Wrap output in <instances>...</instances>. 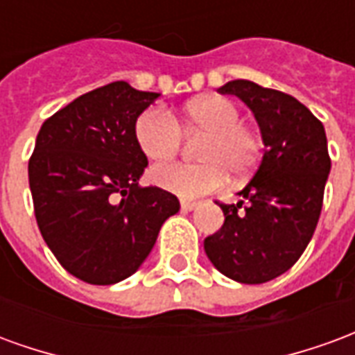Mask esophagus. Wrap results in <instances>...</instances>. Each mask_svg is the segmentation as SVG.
<instances>
[{
    "label": "esophagus",
    "mask_w": 355,
    "mask_h": 355,
    "mask_svg": "<svg viewBox=\"0 0 355 355\" xmlns=\"http://www.w3.org/2000/svg\"><path fill=\"white\" fill-rule=\"evenodd\" d=\"M180 207H182V211H193V209H198L200 207V203L198 201H180Z\"/></svg>",
    "instance_id": "34e87169"
}]
</instances>
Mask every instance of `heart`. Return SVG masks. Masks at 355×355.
I'll use <instances>...</instances> for the list:
<instances>
[{"label": "heart", "mask_w": 355, "mask_h": 355, "mask_svg": "<svg viewBox=\"0 0 355 355\" xmlns=\"http://www.w3.org/2000/svg\"><path fill=\"white\" fill-rule=\"evenodd\" d=\"M186 135L205 132L198 157L201 163H162L150 171L155 186L180 198H200L236 180L249 177L262 155L261 137L241 123V110L224 96H201L180 112ZM182 131L173 117L159 108H146L132 125L140 152L150 159H169L182 146Z\"/></svg>", "instance_id": "obj_1"}]
</instances>
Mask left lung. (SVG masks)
Masks as SVG:
<instances>
[{
	"label": "left lung",
	"instance_id": "left-lung-1",
	"mask_svg": "<svg viewBox=\"0 0 355 355\" xmlns=\"http://www.w3.org/2000/svg\"><path fill=\"white\" fill-rule=\"evenodd\" d=\"M245 102L261 127L264 155L238 203H220L223 228L203 241L215 268L257 285L285 274L304 253L320 220L331 171L325 129L302 102L253 81L218 89Z\"/></svg>",
	"mask_w": 355,
	"mask_h": 355
}]
</instances>
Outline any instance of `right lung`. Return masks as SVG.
<instances>
[{"instance_id":"add662e5","label":"right lung","mask_w":355,"mask_h":355,"mask_svg":"<svg viewBox=\"0 0 355 355\" xmlns=\"http://www.w3.org/2000/svg\"><path fill=\"white\" fill-rule=\"evenodd\" d=\"M157 96L114 81L78 96L37 132L28 163L35 220L81 282L112 285L135 274L180 209L177 196L139 184L148 159L132 125Z\"/></svg>"}]
</instances>
